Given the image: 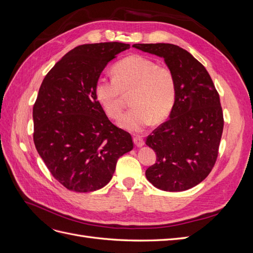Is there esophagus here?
<instances>
[{
  "mask_svg": "<svg viewBox=\"0 0 253 253\" xmlns=\"http://www.w3.org/2000/svg\"><path fill=\"white\" fill-rule=\"evenodd\" d=\"M133 140H134V143L137 145V147H142V145L144 144V140H143V138H142V136H139V135H136L134 138H133Z\"/></svg>",
  "mask_w": 253,
  "mask_h": 253,
  "instance_id": "34e87169",
  "label": "esophagus"
}]
</instances>
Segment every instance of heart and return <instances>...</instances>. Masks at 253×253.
Returning <instances> with one entry per match:
<instances>
[{
  "label": "heart",
  "instance_id": "heart-1",
  "mask_svg": "<svg viewBox=\"0 0 253 253\" xmlns=\"http://www.w3.org/2000/svg\"><path fill=\"white\" fill-rule=\"evenodd\" d=\"M112 79L101 77L95 85L97 101L111 118H118L124 109L125 95H131V110L119 120V126L132 132L149 126L154 118L169 116L176 100V81L171 68L156 64L140 55L128 56L113 67Z\"/></svg>",
  "mask_w": 253,
  "mask_h": 253
}]
</instances>
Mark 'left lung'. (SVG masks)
Here are the masks:
<instances>
[{"label": "left lung", "mask_w": 253, "mask_h": 253, "mask_svg": "<svg viewBox=\"0 0 253 253\" xmlns=\"http://www.w3.org/2000/svg\"><path fill=\"white\" fill-rule=\"evenodd\" d=\"M164 58L176 81V100L164 124L147 137L156 163L145 171L156 188L180 192L195 187L211 172L224 128L219 95L205 66L189 51L169 43L134 44Z\"/></svg>", "instance_id": "left-lung-1"}]
</instances>
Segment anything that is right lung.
<instances>
[{
    "mask_svg": "<svg viewBox=\"0 0 253 253\" xmlns=\"http://www.w3.org/2000/svg\"><path fill=\"white\" fill-rule=\"evenodd\" d=\"M129 44H83L45 76L33 109L34 142L47 169L75 192H91L112 179L120 156L133 149L129 133L114 126L95 96L111 60Z\"/></svg>",
    "mask_w": 253,
    "mask_h": 253,
    "instance_id": "1",
    "label": "right lung"
}]
</instances>
